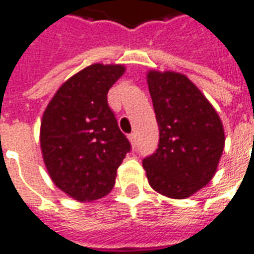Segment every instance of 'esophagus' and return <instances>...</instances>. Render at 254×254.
Masks as SVG:
<instances>
[{
    "label": "esophagus",
    "mask_w": 254,
    "mask_h": 254,
    "mask_svg": "<svg viewBox=\"0 0 254 254\" xmlns=\"http://www.w3.org/2000/svg\"><path fill=\"white\" fill-rule=\"evenodd\" d=\"M128 139H130L131 145L134 146V145H135V142H137V135H135V134L132 132V134H130V135H128Z\"/></svg>",
    "instance_id": "esophagus-1"
}]
</instances>
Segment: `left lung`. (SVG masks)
<instances>
[{
    "label": "left lung",
    "instance_id": "1",
    "mask_svg": "<svg viewBox=\"0 0 254 254\" xmlns=\"http://www.w3.org/2000/svg\"><path fill=\"white\" fill-rule=\"evenodd\" d=\"M148 87L159 126L156 152L142 160L153 190L185 199L210 183L223 155L217 112L187 76L149 70Z\"/></svg>",
    "mask_w": 254,
    "mask_h": 254
}]
</instances>
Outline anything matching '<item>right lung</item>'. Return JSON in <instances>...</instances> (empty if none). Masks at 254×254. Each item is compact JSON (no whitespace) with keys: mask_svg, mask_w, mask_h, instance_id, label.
I'll use <instances>...</instances> for the list:
<instances>
[{"mask_svg":"<svg viewBox=\"0 0 254 254\" xmlns=\"http://www.w3.org/2000/svg\"><path fill=\"white\" fill-rule=\"evenodd\" d=\"M122 64H94L64 81L44 112L40 144L51 180L80 202L108 195L131 145L108 105Z\"/></svg>","mask_w":254,"mask_h":254,"instance_id":"add662e5","label":"right lung"}]
</instances>
